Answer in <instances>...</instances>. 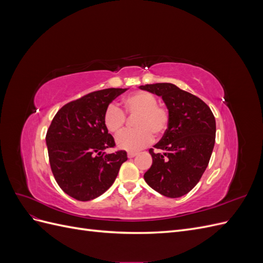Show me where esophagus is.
Wrapping results in <instances>:
<instances>
[{
	"mask_svg": "<svg viewBox=\"0 0 263 263\" xmlns=\"http://www.w3.org/2000/svg\"><path fill=\"white\" fill-rule=\"evenodd\" d=\"M135 156H137V153H128V154H127V157H128V158H134Z\"/></svg>",
	"mask_w": 263,
	"mask_h": 263,
	"instance_id": "obj_1",
	"label": "esophagus"
}]
</instances>
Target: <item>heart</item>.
Returning <instances> with one entry per match:
<instances>
[{
	"label": "heart",
	"instance_id": "obj_1",
	"mask_svg": "<svg viewBox=\"0 0 263 263\" xmlns=\"http://www.w3.org/2000/svg\"><path fill=\"white\" fill-rule=\"evenodd\" d=\"M126 114L135 116L134 126L137 129L123 133L116 139L117 146L127 151H137L148 146L155 137H160L169 126V112L164 106L158 105L157 98L147 91L134 92L124 99ZM105 128L113 135L121 134L126 123L123 110L114 104L106 107L103 115Z\"/></svg>",
	"mask_w": 263,
	"mask_h": 263
}]
</instances>
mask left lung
I'll use <instances>...</instances> for the list:
<instances>
[{
	"mask_svg": "<svg viewBox=\"0 0 263 263\" xmlns=\"http://www.w3.org/2000/svg\"><path fill=\"white\" fill-rule=\"evenodd\" d=\"M161 97L169 112V126L161 140L149 149L153 164L144 174L158 193L176 198L187 194L210 162L216 136V122L201 99L172 83L140 85Z\"/></svg>",
	"mask_w": 263,
	"mask_h": 263,
	"instance_id": "obj_1",
	"label": "left lung"
}]
</instances>
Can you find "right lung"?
<instances>
[{
  "instance_id": "1",
  "label": "right lung",
  "mask_w": 263,
  "mask_h": 263,
  "mask_svg": "<svg viewBox=\"0 0 263 263\" xmlns=\"http://www.w3.org/2000/svg\"><path fill=\"white\" fill-rule=\"evenodd\" d=\"M127 89H105L63 105L46 135L50 168L62 191L78 201H91L113 184L127 160L124 150L106 154L115 146L103 115L109 103Z\"/></svg>"
}]
</instances>
